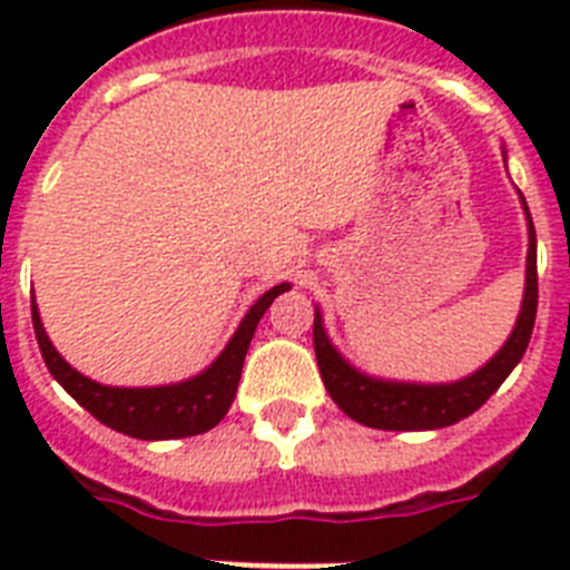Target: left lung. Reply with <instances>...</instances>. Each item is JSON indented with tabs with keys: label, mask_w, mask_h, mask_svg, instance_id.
I'll return each mask as SVG.
<instances>
[{
	"label": "left lung",
	"mask_w": 570,
	"mask_h": 570,
	"mask_svg": "<svg viewBox=\"0 0 570 570\" xmlns=\"http://www.w3.org/2000/svg\"><path fill=\"white\" fill-rule=\"evenodd\" d=\"M505 159V150H502ZM522 210L528 219V259H525V294L511 336L505 345L473 374L456 382H396L380 376L362 374L345 356L340 354L325 334L320 308H314V351L316 365L331 400L360 425L380 428V431H436L471 416L476 407L488 402V396L505 382L513 367L520 365L531 342L533 320H537V230L528 214L525 196L520 194Z\"/></svg>",
	"instance_id": "8db88e82"
}]
</instances>
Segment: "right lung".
<instances>
[{
	"label": "right lung",
	"instance_id": "1",
	"mask_svg": "<svg viewBox=\"0 0 570 570\" xmlns=\"http://www.w3.org/2000/svg\"><path fill=\"white\" fill-rule=\"evenodd\" d=\"M288 288V282H279L271 291H265L250 305L248 314L242 316L239 328L234 331L228 345L223 347V354L216 356L203 374L174 382V385L154 387L102 385V382L79 374L77 367H70L62 360V354L45 334L37 299L30 305V314H33V331H37L39 351H42L50 376L85 411H90L102 425L114 428L119 434L134 436V440H179V436L205 434V431L223 422L236 396V387H239L242 365H245V354H248L256 325L265 316V311L271 308V302Z\"/></svg>",
	"mask_w": 570,
	"mask_h": 570
}]
</instances>
